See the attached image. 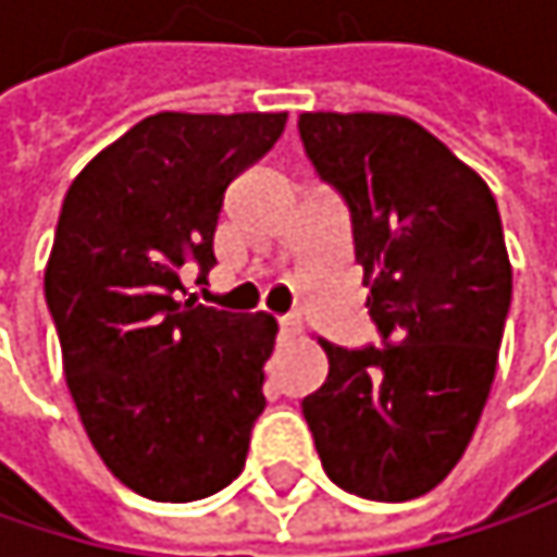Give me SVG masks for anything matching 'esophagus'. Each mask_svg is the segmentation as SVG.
<instances>
[{
  "mask_svg": "<svg viewBox=\"0 0 557 557\" xmlns=\"http://www.w3.org/2000/svg\"><path fill=\"white\" fill-rule=\"evenodd\" d=\"M277 325H280V338H296V335L302 332V319H299L296 312H286V315H280Z\"/></svg>",
  "mask_w": 557,
  "mask_h": 557,
  "instance_id": "1",
  "label": "esophagus"
}]
</instances>
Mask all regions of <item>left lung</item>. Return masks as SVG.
<instances>
[{
	"label": "left lung",
	"mask_w": 557,
	"mask_h": 557,
	"mask_svg": "<svg viewBox=\"0 0 557 557\" xmlns=\"http://www.w3.org/2000/svg\"><path fill=\"white\" fill-rule=\"evenodd\" d=\"M315 176L351 215L381 345L329 355L302 399L325 474L364 500L429 494L465 455L497 374L512 296L487 183L403 115L302 112Z\"/></svg>",
	"instance_id": "left-lung-1"
}]
</instances>
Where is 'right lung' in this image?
<instances>
[{
	"instance_id": "obj_1",
	"label": "right lung",
	"mask_w": 557,
	"mask_h": 557,
	"mask_svg": "<svg viewBox=\"0 0 557 557\" xmlns=\"http://www.w3.org/2000/svg\"><path fill=\"white\" fill-rule=\"evenodd\" d=\"M286 112H161L70 183L45 299L66 387L106 468L158 503L228 487L264 412L277 322L180 299L206 277L228 183L283 135Z\"/></svg>"
}]
</instances>
